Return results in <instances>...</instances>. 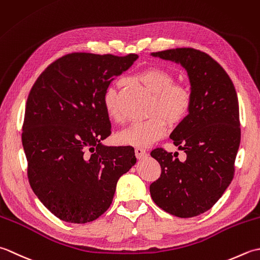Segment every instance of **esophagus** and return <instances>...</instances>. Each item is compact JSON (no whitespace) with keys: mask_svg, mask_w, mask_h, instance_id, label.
I'll return each mask as SVG.
<instances>
[{"mask_svg":"<svg viewBox=\"0 0 260 260\" xmlns=\"http://www.w3.org/2000/svg\"><path fill=\"white\" fill-rule=\"evenodd\" d=\"M135 152L138 159H144V158L147 157V151L145 149H142V148H136Z\"/></svg>","mask_w":260,"mask_h":260,"instance_id":"1","label":"esophagus"}]
</instances>
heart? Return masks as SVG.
<instances>
[{"label": "heart", "instance_id": "heart-1", "mask_svg": "<svg viewBox=\"0 0 260 260\" xmlns=\"http://www.w3.org/2000/svg\"><path fill=\"white\" fill-rule=\"evenodd\" d=\"M137 81L153 94L149 119L135 122L116 135L119 144L147 148L164 136L166 122L175 126L186 118L190 105L192 93L184 84H175L174 75L166 68L159 66L148 67L137 74ZM103 107L111 120L118 121V88L114 85L107 87L103 94Z\"/></svg>", "mask_w": 260, "mask_h": 260}]
</instances>
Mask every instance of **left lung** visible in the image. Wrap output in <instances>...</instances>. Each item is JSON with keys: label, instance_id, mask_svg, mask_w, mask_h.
I'll list each match as a JSON object with an SVG mask.
<instances>
[{"label": "left lung", "instance_id": "1", "mask_svg": "<svg viewBox=\"0 0 260 260\" xmlns=\"http://www.w3.org/2000/svg\"><path fill=\"white\" fill-rule=\"evenodd\" d=\"M150 55L179 63L187 72L192 93L187 116L169 136L186 160L153 149L150 155L159 162L161 175L150 185V195L168 213L192 218L218 202L234 178L240 145L237 92L223 68L203 51L176 48Z\"/></svg>", "mask_w": 260, "mask_h": 260}]
</instances>
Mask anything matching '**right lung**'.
Listing matches in <instances>:
<instances>
[{"label": "right lung", "mask_w": 260, "mask_h": 260, "mask_svg": "<svg viewBox=\"0 0 260 260\" xmlns=\"http://www.w3.org/2000/svg\"><path fill=\"white\" fill-rule=\"evenodd\" d=\"M138 59L74 52L41 73L26 100L22 146L37 198L70 223L98 219L112 203L116 183L135 166L130 146L112 147L103 94Z\"/></svg>", "instance_id": "add662e5"}]
</instances>
